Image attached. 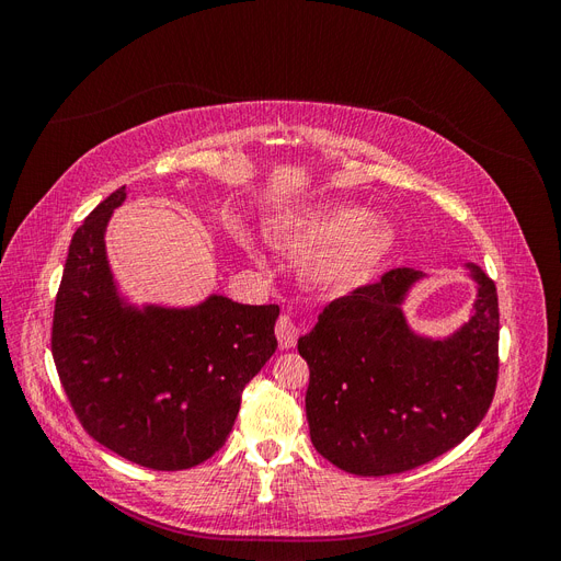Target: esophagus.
Returning a JSON list of instances; mask_svg holds the SVG:
<instances>
[{
    "mask_svg": "<svg viewBox=\"0 0 561 561\" xmlns=\"http://www.w3.org/2000/svg\"><path fill=\"white\" fill-rule=\"evenodd\" d=\"M297 332H299V328H297V322L293 320V316L283 313L276 322V336H278L280 348H293L295 342H297Z\"/></svg>",
    "mask_w": 561,
    "mask_h": 561,
    "instance_id": "esophagus-1",
    "label": "esophagus"
}]
</instances>
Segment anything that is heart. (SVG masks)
Segmentation results:
<instances>
[{
    "label": "heart",
    "instance_id": "obj_1",
    "mask_svg": "<svg viewBox=\"0 0 561 561\" xmlns=\"http://www.w3.org/2000/svg\"><path fill=\"white\" fill-rule=\"evenodd\" d=\"M271 239L293 254L313 252L304 264V276L311 285L346 290L375 274L393 248V229L358 206L339 203L283 219Z\"/></svg>",
    "mask_w": 561,
    "mask_h": 561
}]
</instances>
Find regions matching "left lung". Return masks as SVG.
<instances>
[{"instance_id":"8db88e82","label":"left lung","mask_w":561,"mask_h":561,"mask_svg":"<svg viewBox=\"0 0 561 561\" xmlns=\"http://www.w3.org/2000/svg\"><path fill=\"white\" fill-rule=\"evenodd\" d=\"M478 299L447 339L410 330L402 301L426 274L390 268L381 280L330 301L299 339L309 363L311 443L330 463L363 478L433 461L480 426L499 379V295L468 264Z\"/></svg>"}]
</instances>
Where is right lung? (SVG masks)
Instances as JSON below:
<instances>
[{
	"mask_svg": "<svg viewBox=\"0 0 561 561\" xmlns=\"http://www.w3.org/2000/svg\"><path fill=\"white\" fill-rule=\"evenodd\" d=\"M110 194L75 231L50 351L65 396L95 443L151 470L194 468L227 443L245 383L276 353V304L210 295L192 309L130 307L105 252Z\"/></svg>",
	"mask_w": 561,
	"mask_h": 561,
	"instance_id": "obj_1",
	"label": "right lung"
}]
</instances>
